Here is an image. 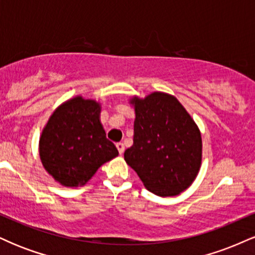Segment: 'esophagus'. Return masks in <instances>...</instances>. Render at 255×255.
I'll return each instance as SVG.
<instances>
[{
  "label": "esophagus",
  "mask_w": 255,
  "mask_h": 255,
  "mask_svg": "<svg viewBox=\"0 0 255 255\" xmlns=\"http://www.w3.org/2000/svg\"><path fill=\"white\" fill-rule=\"evenodd\" d=\"M116 147H118L120 154H122L125 152V144H124V142H118V144H116Z\"/></svg>",
  "instance_id": "34e87169"
}]
</instances>
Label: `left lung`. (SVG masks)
Instances as JSON below:
<instances>
[{
  "label": "left lung",
  "mask_w": 255,
  "mask_h": 255,
  "mask_svg": "<svg viewBox=\"0 0 255 255\" xmlns=\"http://www.w3.org/2000/svg\"><path fill=\"white\" fill-rule=\"evenodd\" d=\"M135 109L133 146L125 151L148 191L177 195L191 186L201 164L200 130L174 96L153 92L131 99Z\"/></svg>",
  "instance_id": "left-lung-1"
}]
</instances>
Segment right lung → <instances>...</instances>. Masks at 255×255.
Listing matches in <instances>:
<instances>
[{
  "label": "right lung",
  "instance_id": "add662e5",
  "mask_svg": "<svg viewBox=\"0 0 255 255\" xmlns=\"http://www.w3.org/2000/svg\"><path fill=\"white\" fill-rule=\"evenodd\" d=\"M97 102L75 97L58 107L39 141L45 170L67 187L83 186L98 168L119 154L99 121Z\"/></svg>",
  "mask_w": 255,
  "mask_h": 255
}]
</instances>
